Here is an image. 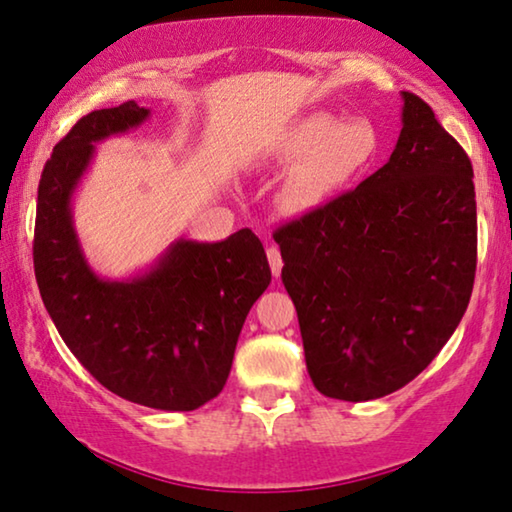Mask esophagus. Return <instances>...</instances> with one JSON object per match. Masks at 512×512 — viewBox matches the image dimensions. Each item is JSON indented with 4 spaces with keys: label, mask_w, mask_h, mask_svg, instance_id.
Returning <instances> with one entry per match:
<instances>
[{
    "label": "esophagus",
    "mask_w": 512,
    "mask_h": 512,
    "mask_svg": "<svg viewBox=\"0 0 512 512\" xmlns=\"http://www.w3.org/2000/svg\"><path fill=\"white\" fill-rule=\"evenodd\" d=\"M266 257H269L271 273L278 278L280 271H283V257H280V250L276 246H269V248H266Z\"/></svg>",
    "instance_id": "1"
}]
</instances>
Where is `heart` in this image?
Returning <instances> with one entry per match:
<instances>
[{
    "label": "heart",
    "instance_id": "b5f03b06",
    "mask_svg": "<svg viewBox=\"0 0 512 512\" xmlns=\"http://www.w3.org/2000/svg\"><path fill=\"white\" fill-rule=\"evenodd\" d=\"M380 153V136L371 120L338 122L331 113H306L273 136L266 160L290 164L278 204L285 213H311L362 178Z\"/></svg>",
    "mask_w": 512,
    "mask_h": 512
}]
</instances>
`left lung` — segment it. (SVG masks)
Here are the masks:
<instances>
[{"mask_svg": "<svg viewBox=\"0 0 512 512\" xmlns=\"http://www.w3.org/2000/svg\"><path fill=\"white\" fill-rule=\"evenodd\" d=\"M385 167L276 229L308 376L369 401L431 364L469 306L478 262L473 167L427 102L401 92Z\"/></svg>", "mask_w": 512, "mask_h": 512, "instance_id": "obj_1", "label": "left lung"}]
</instances>
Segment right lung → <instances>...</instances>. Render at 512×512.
I'll use <instances>...</instances> for the list:
<instances>
[{
  "label": "right lung",
  "mask_w": 512,
  "mask_h": 512,
  "mask_svg": "<svg viewBox=\"0 0 512 512\" xmlns=\"http://www.w3.org/2000/svg\"><path fill=\"white\" fill-rule=\"evenodd\" d=\"M148 115L136 102L92 111L53 148L39 181L34 273L62 341L106 390L148 408L194 410L225 387L241 327L271 269L250 229L220 243L176 241L129 280L90 269L71 222V194L95 143Z\"/></svg>",
  "instance_id": "right-lung-1"
}]
</instances>
